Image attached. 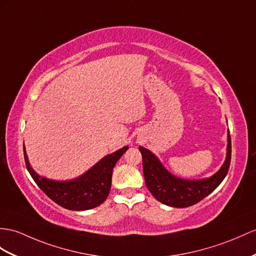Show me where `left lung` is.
<instances>
[{"label": "left lung", "mask_w": 256, "mask_h": 256, "mask_svg": "<svg viewBox=\"0 0 256 256\" xmlns=\"http://www.w3.org/2000/svg\"><path fill=\"white\" fill-rule=\"evenodd\" d=\"M227 154L222 167L213 176L203 179H182L168 172L150 150L139 146L142 154L146 184L158 201L172 208H188L213 192L225 179L232 158V140L227 134Z\"/></svg>", "instance_id": "obj_1"}]
</instances>
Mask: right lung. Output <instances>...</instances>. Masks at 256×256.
Instances as JSON below:
<instances>
[{
    "label": "right lung",
    "instance_id": "1",
    "mask_svg": "<svg viewBox=\"0 0 256 256\" xmlns=\"http://www.w3.org/2000/svg\"><path fill=\"white\" fill-rule=\"evenodd\" d=\"M128 146L110 153L82 175L72 180H53L40 176L31 167L24 146V162L29 174L39 188L55 203L70 210H86L101 205L110 190L113 168Z\"/></svg>",
    "mask_w": 256,
    "mask_h": 256
}]
</instances>
